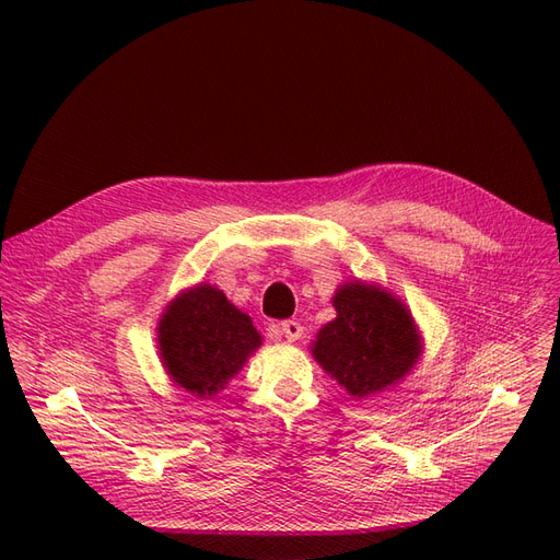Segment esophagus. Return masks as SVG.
Segmentation results:
<instances>
[{
    "mask_svg": "<svg viewBox=\"0 0 560 560\" xmlns=\"http://www.w3.org/2000/svg\"><path fill=\"white\" fill-rule=\"evenodd\" d=\"M280 331L284 334L287 341H299L301 334H303V327L299 325L296 319H284L282 325H280Z\"/></svg>",
    "mask_w": 560,
    "mask_h": 560,
    "instance_id": "obj_1",
    "label": "esophagus"
}]
</instances>
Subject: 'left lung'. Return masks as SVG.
Here are the masks:
<instances>
[{"label": "left lung", "mask_w": 560, "mask_h": 560, "mask_svg": "<svg viewBox=\"0 0 560 560\" xmlns=\"http://www.w3.org/2000/svg\"><path fill=\"white\" fill-rule=\"evenodd\" d=\"M336 319L317 334L313 358L352 397L381 393L404 378L420 352L413 319L397 299L350 282L334 296Z\"/></svg>", "instance_id": "1"}]
</instances>
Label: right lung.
<instances>
[{"instance_id":"1","label":"right lung","mask_w":560,"mask_h":560,"mask_svg":"<svg viewBox=\"0 0 560 560\" xmlns=\"http://www.w3.org/2000/svg\"><path fill=\"white\" fill-rule=\"evenodd\" d=\"M159 343L167 374L189 393L210 397L238 374L261 336L222 292L200 284L165 311Z\"/></svg>"}]
</instances>
